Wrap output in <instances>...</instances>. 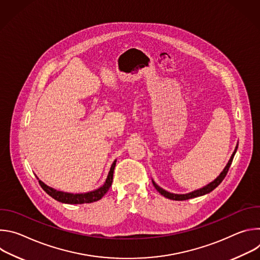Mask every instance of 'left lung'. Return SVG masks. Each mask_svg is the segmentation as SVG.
<instances>
[{
	"instance_id": "obj_1",
	"label": "left lung",
	"mask_w": 260,
	"mask_h": 260,
	"mask_svg": "<svg viewBox=\"0 0 260 260\" xmlns=\"http://www.w3.org/2000/svg\"><path fill=\"white\" fill-rule=\"evenodd\" d=\"M237 149H238V145L236 146V149H235V151H234V153H233L231 159L229 160L226 167L224 168V170L221 172V174H220L213 182L209 183L208 185H206L205 187H203V188H201V189L194 190V191L189 192V193H186V194H175V193L168 192V191H166L165 189L160 188L153 180H152V183H153V185H154V187L156 188V190H157L161 196H164V197L167 198V199L173 200V201H185V200H189V199H193V198H198V197L205 196V194L211 192L212 190H214V189L218 186V185H219L222 181H223V179L225 178V176H226V174H228V172H229V170H230V167H231V165H232V162H233V159H234V156H235V154H236V152H237Z\"/></svg>"
}]
</instances>
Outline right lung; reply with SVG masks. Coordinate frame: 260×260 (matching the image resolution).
I'll use <instances>...</instances> for the list:
<instances>
[{
    "instance_id": "obj_1",
    "label": "right lung",
    "mask_w": 260,
    "mask_h": 260,
    "mask_svg": "<svg viewBox=\"0 0 260 260\" xmlns=\"http://www.w3.org/2000/svg\"><path fill=\"white\" fill-rule=\"evenodd\" d=\"M115 166H116V160H114L112 166H111L109 174L106 179V182L104 183L103 186H101L100 188H98L93 191H89L86 193H75L74 194V193L58 191L56 189H53V188L47 186V185L45 183H43L41 180H39V184L41 185V187L47 194H49L51 198H53L57 202H60L63 204H74V205L93 203V202L101 200L108 192L109 188L111 187V185H112L113 173H114Z\"/></svg>"
}]
</instances>
